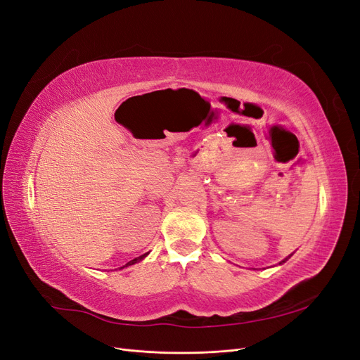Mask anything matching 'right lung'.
<instances>
[{"instance_id":"1","label":"right lung","mask_w":360,"mask_h":360,"mask_svg":"<svg viewBox=\"0 0 360 360\" xmlns=\"http://www.w3.org/2000/svg\"><path fill=\"white\" fill-rule=\"evenodd\" d=\"M146 255H147V254H144V255H141V257H138V258H135V259H132V261H129V263H127L126 266H132V264L138 263V261H141V259H143V258H144Z\"/></svg>"}]
</instances>
